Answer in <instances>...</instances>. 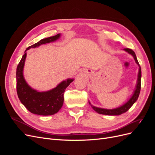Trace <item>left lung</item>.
Returning <instances> with one entry per match:
<instances>
[{
    "label": "left lung",
    "instance_id": "left-lung-1",
    "mask_svg": "<svg viewBox=\"0 0 155 155\" xmlns=\"http://www.w3.org/2000/svg\"><path fill=\"white\" fill-rule=\"evenodd\" d=\"M124 50L125 51H126L127 52H128L129 54H131L133 56L136 63H137V64L139 66V72H138V79H137V85H136V89L134 91L133 95L130 98L127 102L125 103L124 105H121V107L116 108V109H102V108H98V107H96L94 106H92L91 104V103L89 102V104H90V105L92 107V109L99 114H105V115L115 116V115H120L121 114L125 113V112L127 111L130 109V108L132 107V105L134 104L136 101L137 100L138 97L139 96L140 92V89H141V76H142L141 68H140V66L138 63V61L137 60V56H136L134 51L133 50L129 49V48H124Z\"/></svg>",
    "mask_w": 155,
    "mask_h": 155
}]
</instances>
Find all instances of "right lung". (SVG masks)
Returning <instances> with one entry per match:
<instances>
[{
    "instance_id": "right-lung-1",
    "label": "right lung",
    "mask_w": 155,
    "mask_h": 155,
    "mask_svg": "<svg viewBox=\"0 0 155 155\" xmlns=\"http://www.w3.org/2000/svg\"><path fill=\"white\" fill-rule=\"evenodd\" d=\"M60 35L59 34L41 39L38 43L27 48L17 66L16 72L17 95L22 104L33 114L48 116L57 113L63 106L65 89L74 81L73 79H68L60 83L57 87L50 91L38 92L28 85L23 76V68L26 58V51L41 45L55 41L59 38Z\"/></svg>"
}]
</instances>
